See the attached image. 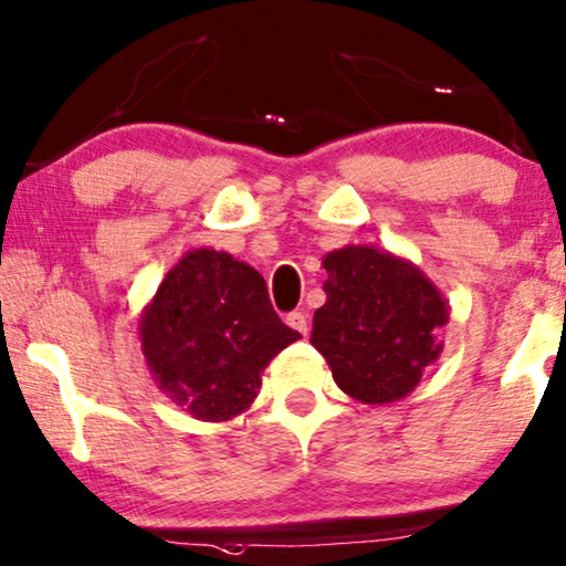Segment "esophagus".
Here are the masks:
<instances>
[{
	"mask_svg": "<svg viewBox=\"0 0 566 566\" xmlns=\"http://www.w3.org/2000/svg\"><path fill=\"white\" fill-rule=\"evenodd\" d=\"M285 325H289L291 329H296V333L306 335V329H310V319H306L304 312H291L289 317H285Z\"/></svg>",
	"mask_w": 566,
	"mask_h": 566,
	"instance_id": "obj_1",
	"label": "esophagus"
}]
</instances>
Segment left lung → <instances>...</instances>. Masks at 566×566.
I'll return each mask as SVG.
<instances>
[{
  "mask_svg": "<svg viewBox=\"0 0 566 566\" xmlns=\"http://www.w3.org/2000/svg\"><path fill=\"white\" fill-rule=\"evenodd\" d=\"M322 268L327 301L314 312L310 340L335 385L364 406L406 398L444 348L442 291L406 256L369 244L335 249Z\"/></svg>",
  "mask_w": 566,
  "mask_h": 566,
  "instance_id": "1",
  "label": "left lung"
}]
</instances>
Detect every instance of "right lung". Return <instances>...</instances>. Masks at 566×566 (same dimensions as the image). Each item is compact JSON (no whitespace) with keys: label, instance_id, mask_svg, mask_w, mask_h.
<instances>
[{"label":"right lung","instance_id":"obj_1","mask_svg":"<svg viewBox=\"0 0 566 566\" xmlns=\"http://www.w3.org/2000/svg\"><path fill=\"white\" fill-rule=\"evenodd\" d=\"M137 329L158 390L210 423L249 410L262 371L301 337L273 312L265 277L208 247L168 270Z\"/></svg>","mask_w":566,"mask_h":566}]
</instances>
